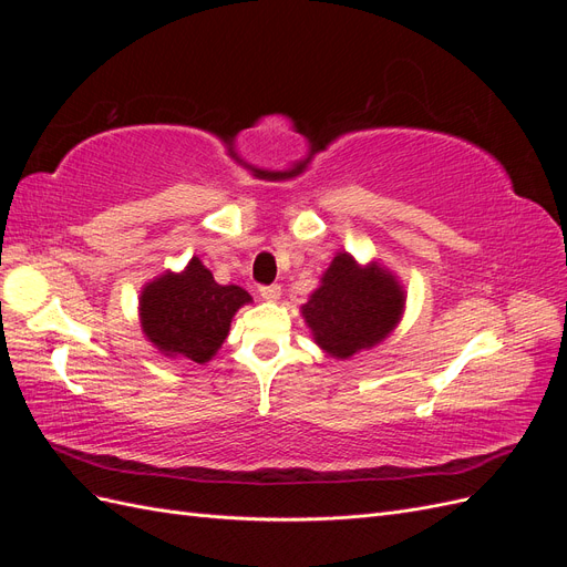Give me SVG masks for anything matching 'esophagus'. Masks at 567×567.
<instances>
[{
  "label": "esophagus",
  "mask_w": 567,
  "mask_h": 567,
  "mask_svg": "<svg viewBox=\"0 0 567 567\" xmlns=\"http://www.w3.org/2000/svg\"><path fill=\"white\" fill-rule=\"evenodd\" d=\"M260 296L267 300V302H277L281 298V286L271 284V286H262L260 288Z\"/></svg>",
  "instance_id": "esophagus-1"
}]
</instances>
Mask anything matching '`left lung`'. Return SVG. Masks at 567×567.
Returning a JSON list of instances; mask_svg holds the SVG:
<instances>
[{
  "mask_svg": "<svg viewBox=\"0 0 567 567\" xmlns=\"http://www.w3.org/2000/svg\"><path fill=\"white\" fill-rule=\"evenodd\" d=\"M404 307L406 290L398 274L379 260L362 265L340 250L300 315L317 346L342 362L390 338L404 317Z\"/></svg>",
  "mask_w": 567,
  "mask_h": 567,
  "instance_id": "8db88e82",
  "label": "left lung"
}]
</instances>
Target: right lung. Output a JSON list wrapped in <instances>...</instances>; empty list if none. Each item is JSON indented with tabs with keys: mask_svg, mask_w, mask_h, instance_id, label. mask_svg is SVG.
<instances>
[{
	"mask_svg": "<svg viewBox=\"0 0 567 567\" xmlns=\"http://www.w3.org/2000/svg\"><path fill=\"white\" fill-rule=\"evenodd\" d=\"M248 302V290L219 286L194 255L182 271L165 269L142 286L140 323L163 357L208 364L227 340L234 315Z\"/></svg>",
	"mask_w": 567,
	"mask_h": 567,
	"instance_id": "right-lung-1",
	"label": "right lung"
}]
</instances>
